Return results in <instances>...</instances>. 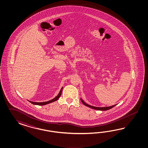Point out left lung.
Instances as JSON below:
<instances>
[{"instance_id":"8db88e82","label":"left lung","mask_w":148,"mask_h":148,"mask_svg":"<svg viewBox=\"0 0 148 148\" xmlns=\"http://www.w3.org/2000/svg\"><path fill=\"white\" fill-rule=\"evenodd\" d=\"M81 102L84 105H85L86 106H87V107H89V108H93V109H94V110H100V111H106V110H110V109H111V108H113L114 106H115L116 105H113V106H108V107H103V108H98V107H95V106H90V105H88V104H87V103H85L81 99Z\"/></svg>"}]
</instances>
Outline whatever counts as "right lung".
I'll return each mask as SVG.
<instances>
[{
  "instance_id": "add662e5",
  "label": "right lung",
  "mask_w": 148,
  "mask_h": 148,
  "mask_svg": "<svg viewBox=\"0 0 148 148\" xmlns=\"http://www.w3.org/2000/svg\"><path fill=\"white\" fill-rule=\"evenodd\" d=\"M62 88L63 87L61 88V90H60V92H59V93H58V95L55 98H54V99H52V100H51L48 101H45V102H42V103L33 102V101H29V102H30L31 103H32V104H34V105H46V104L51 103H52V102L55 101H56V100H58V99L60 97V96H61V93H62Z\"/></svg>"
}]
</instances>
